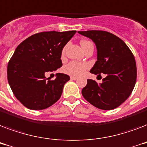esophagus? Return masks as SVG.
I'll use <instances>...</instances> for the list:
<instances>
[{
    "label": "esophagus",
    "instance_id": "obj_1",
    "mask_svg": "<svg viewBox=\"0 0 147 147\" xmlns=\"http://www.w3.org/2000/svg\"><path fill=\"white\" fill-rule=\"evenodd\" d=\"M70 78H71V80H77V79H78V78L76 77V76H71Z\"/></svg>",
    "mask_w": 147,
    "mask_h": 147
}]
</instances>
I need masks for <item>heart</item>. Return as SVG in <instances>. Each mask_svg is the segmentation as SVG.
I'll return each mask as SVG.
<instances>
[{
  "label": "heart",
  "mask_w": 147,
  "mask_h": 147,
  "mask_svg": "<svg viewBox=\"0 0 147 147\" xmlns=\"http://www.w3.org/2000/svg\"><path fill=\"white\" fill-rule=\"evenodd\" d=\"M89 41H86V40H82L81 42V47L83 46L85 43H87ZM88 68V65L81 62H69V64H67L64 68V71L65 73L71 75V76H82L83 74L85 73V71H86V69Z\"/></svg>",
  "instance_id": "obj_1"
}]
</instances>
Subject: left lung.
Wrapping results in <instances>:
<instances>
[{"label": "left lung", "instance_id": "obj_1", "mask_svg": "<svg viewBox=\"0 0 147 147\" xmlns=\"http://www.w3.org/2000/svg\"><path fill=\"white\" fill-rule=\"evenodd\" d=\"M89 38L97 48V61L91 73L107 75L98 84L92 79L83 88L82 94L90 104L101 110H112L130 96L137 80L134 56L123 40L102 30L78 31Z\"/></svg>", "mask_w": 147, "mask_h": 147}]
</instances>
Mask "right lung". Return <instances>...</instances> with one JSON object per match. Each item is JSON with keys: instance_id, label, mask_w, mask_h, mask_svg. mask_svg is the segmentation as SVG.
<instances>
[{"instance_id": "obj_1", "label": "right lung", "mask_w": 147, "mask_h": 147, "mask_svg": "<svg viewBox=\"0 0 147 147\" xmlns=\"http://www.w3.org/2000/svg\"><path fill=\"white\" fill-rule=\"evenodd\" d=\"M76 33L42 32L23 41L15 49L7 65V79L15 97L29 109L42 110L55 104L62 95L68 75L57 73L55 80L46 73L62 65L61 55Z\"/></svg>"}]
</instances>
